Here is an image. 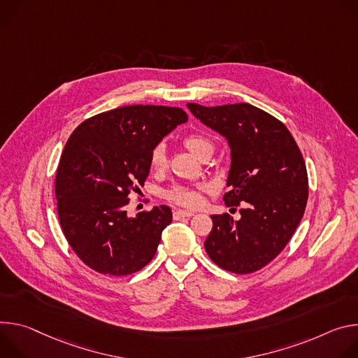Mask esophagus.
Masks as SVG:
<instances>
[{
  "label": "esophagus",
  "mask_w": 358,
  "mask_h": 358,
  "mask_svg": "<svg viewBox=\"0 0 358 358\" xmlns=\"http://www.w3.org/2000/svg\"><path fill=\"white\" fill-rule=\"evenodd\" d=\"M194 213L193 212H189V210H175L173 212V219L175 220H179V219H183V217H192Z\"/></svg>",
  "instance_id": "esophagus-1"
}]
</instances>
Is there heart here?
Segmentation results:
<instances>
[{"mask_svg":"<svg viewBox=\"0 0 358 358\" xmlns=\"http://www.w3.org/2000/svg\"><path fill=\"white\" fill-rule=\"evenodd\" d=\"M183 145L197 157H201L206 152H213V142L201 134H190V135L185 136ZM149 162H150V168L153 171H162L166 166V164H168L166 148L164 143H159L152 149ZM205 190H206V187L203 185H196V186L176 185V186L171 187L169 190H166L164 193V196L166 201H169L175 205L194 209V208L201 206L202 193Z\"/></svg>","mask_w":358,"mask_h":358,"instance_id":"b5f03b06","label":"heart"}]
</instances>
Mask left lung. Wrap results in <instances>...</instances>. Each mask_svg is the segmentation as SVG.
Instances as JSON below:
<instances>
[{
  "mask_svg": "<svg viewBox=\"0 0 358 358\" xmlns=\"http://www.w3.org/2000/svg\"><path fill=\"white\" fill-rule=\"evenodd\" d=\"M202 124L224 136L231 165L226 206H242L239 220L213 215L205 249L219 267L248 274L286 248L307 205L308 179L303 155L283 122L250 103H187Z\"/></svg>",
  "mask_w": 358,
  "mask_h": 358,
  "instance_id": "8db88e82",
  "label": "left lung"
}]
</instances>
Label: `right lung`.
<instances>
[{"mask_svg":"<svg viewBox=\"0 0 358 358\" xmlns=\"http://www.w3.org/2000/svg\"><path fill=\"white\" fill-rule=\"evenodd\" d=\"M186 121L180 108L129 105L88 117L71 134L55 178L58 217L92 270L128 275L153 259L172 210L162 205L129 217L128 196L143 186L152 149Z\"/></svg>","mask_w":358,"mask_h":358,"instance_id":"right-lung-1","label":"right lung"}]
</instances>
